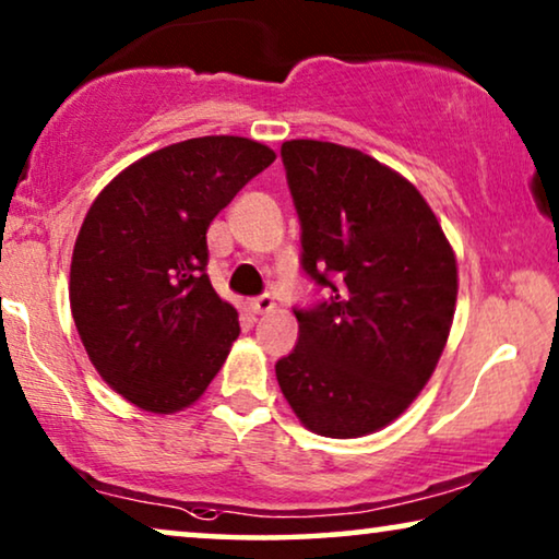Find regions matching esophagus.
Returning a JSON list of instances; mask_svg holds the SVG:
<instances>
[{"label":"esophagus","mask_w":559,"mask_h":559,"mask_svg":"<svg viewBox=\"0 0 559 559\" xmlns=\"http://www.w3.org/2000/svg\"><path fill=\"white\" fill-rule=\"evenodd\" d=\"M272 308H274V297L272 295H259L249 302V310L254 312V316H264V312H270Z\"/></svg>","instance_id":"34e87169"}]
</instances>
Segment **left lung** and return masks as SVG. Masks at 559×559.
<instances>
[{
  "label": "left lung",
  "mask_w": 559,
  "mask_h": 559,
  "mask_svg": "<svg viewBox=\"0 0 559 559\" xmlns=\"http://www.w3.org/2000/svg\"><path fill=\"white\" fill-rule=\"evenodd\" d=\"M300 266L328 297L295 308V348L274 364L305 427L361 438L409 407L453 323L457 270L442 228L412 186L364 152L293 140L280 150Z\"/></svg>",
  "instance_id": "1"
}]
</instances>
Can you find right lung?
<instances>
[{
    "mask_svg": "<svg viewBox=\"0 0 559 559\" xmlns=\"http://www.w3.org/2000/svg\"><path fill=\"white\" fill-rule=\"evenodd\" d=\"M274 152L243 136H198L136 159L102 190L71 262V310L114 392L167 415L193 404L239 335V312L209 272L205 231Z\"/></svg>",
    "mask_w": 559,
    "mask_h": 559,
    "instance_id": "add662e5",
    "label": "right lung"
}]
</instances>
